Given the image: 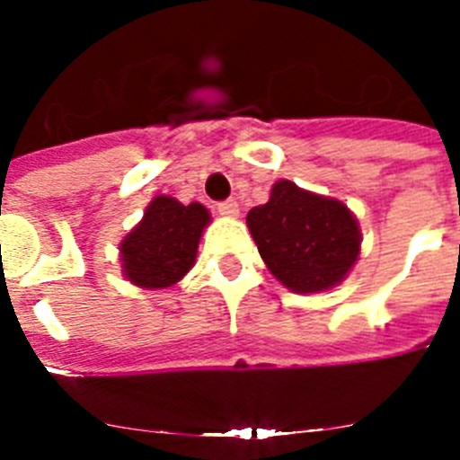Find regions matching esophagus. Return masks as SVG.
Segmentation results:
<instances>
[{"label": "esophagus", "instance_id": "obj_1", "mask_svg": "<svg viewBox=\"0 0 460 460\" xmlns=\"http://www.w3.org/2000/svg\"><path fill=\"white\" fill-rule=\"evenodd\" d=\"M218 214H223V217H227V218L239 217L237 200H223V202H218Z\"/></svg>", "mask_w": 460, "mask_h": 460}]
</instances>
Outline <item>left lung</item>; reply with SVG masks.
Segmentation results:
<instances>
[{"label": "left lung", "instance_id": "left-lung-1", "mask_svg": "<svg viewBox=\"0 0 460 460\" xmlns=\"http://www.w3.org/2000/svg\"><path fill=\"white\" fill-rule=\"evenodd\" d=\"M267 270L292 292H323L339 286L359 258L361 233L341 200L280 180L270 200L246 217Z\"/></svg>", "mask_w": 460, "mask_h": 460}]
</instances>
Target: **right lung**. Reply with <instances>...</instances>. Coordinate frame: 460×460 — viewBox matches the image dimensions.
I'll return each instance as SVG.
<instances>
[{"mask_svg": "<svg viewBox=\"0 0 460 460\" xmlns=\"http://www.w3.org/2000/svg\"><path fill=\"white\" fill-rule=\"evenodd\" d=\"M209 221V211L200 202L181 205L170 195H156L142 221L119 243L124 276L147 290L174 286L195 265Z\"/></svg>", "mask_w": 460, "mask_h": 460, "instance_id": "1", "label": "right lung"}]
</instances>
